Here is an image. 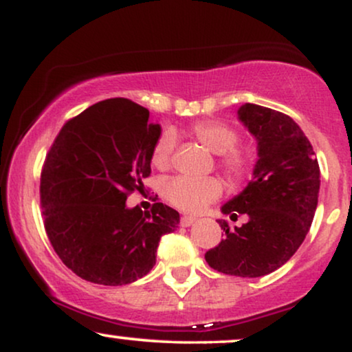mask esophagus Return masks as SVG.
Listing matches in <instances>:
<instances>
[{
    "label": "esophagus",
    "mask_w": 352,
    "mask_h": 352,
    "mask_svg": "<svg viewBox=\"0 0 352 352\" xmlns=\"http://www.w3.org/2000/svg\"><path fill=\"white\" fill-rule=\"evenodd\" d=\"M197 221L195 216H182L181 218V226L182 228H189V226H192Z\"/></svg>",
    "instance_id": "obj_1"
}]
</instances>
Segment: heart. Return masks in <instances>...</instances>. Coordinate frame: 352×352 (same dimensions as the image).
<instances>
[{
  "label": "heart",
  "mask_w": 352,
  "mask_h": 352,
  "mask_svg": "<svg viewBox=\"0 0 352 352\" xmlns=\"http://www.w3.org/2000/svg\"><path fill=\"white\" fill-rule=\"evenodd\" d=\"M190 134L210 152L219 155V166L232 179H242L250 170L248 155L235 146L239 134L223 122L206 120L190 128ZM175 148V136L163 133L152 151V165L158 170H166L171 165V153ZM163 194L176 208L197 213L223 194V186L214 177H173L163 187Z\"/></svg>",
  "instance_id": "heart-1"
}]
</instances>
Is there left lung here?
I'll return each instance as SVG.
<instances>
[{"mask_svg": "<svg viewBox=\"0 0 352 352\" xmlns=\"http://www.w3.org/2000/svg\"><path fill=\"white\" fill-rule=\"evenodd\" d=\"M239 122L256 139L258 160L247 187L221 206L242 228L230 230L218 219L226 239L206 252L214 271L237 277H263L282 267L305 242L314 219L320 170L312 146L290 117L256 104L237 110Z\"/></svg>", "mask_w": 352, "mask_h": 352, "instance_id": "1", "label": "left lung"}]
</instances>
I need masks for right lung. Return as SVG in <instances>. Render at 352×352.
<instances>
[{"instance_id": "1", "label": "right lung", "mask_w": 352, "mask_h": 352, "mask_svg": "<svg viewBox=\"0 0 352 352\" xmlns=\"http://www.w3.org/2000/svg\"><path fill=\"white\" fill-rule=\"evenodd\" d=\"M162 126L129 99L102 100L57 134L41 173L46 234L62 263L85 280L126 285L151 272L162 235L175 232L179 213L163 204L129 208L142 190Z\"/></svg>"}]
</instances>
